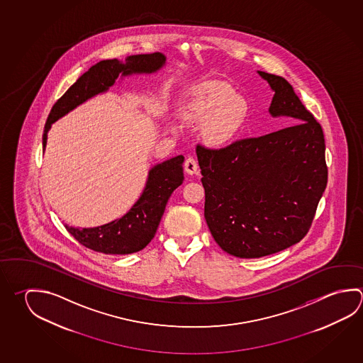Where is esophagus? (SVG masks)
<instances>
[{
  "label": "esophagus",
  "mask_w": 363,
  "mask_h": 363,
  "mask_svg": "<svg viewBox=\"0 0 363 363\" xmlns=\"http://www.w3.org/2000/svg\"><path fill=\"white\" fill-rule=\"evenodd\" d=\"M197 169H199V164H197L196 160H194V158H187L186 162H184V171L187 174H195L197 172Z\"/></svg>",
  "instance_id": "1"
}]
</instances>
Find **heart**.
<instances>
[{
  "instance_id": "obj_1",
  "label": "heart",
  "mask_w": 363,
  "mask_h": 363,
  "mask_svg": "<svg viewBox=\"0 0 363 363\" xmlns=\"http://www.w3.org/2000/svg\"><path fill=\"white\" fill-rule=\"evenodd\" d=\"M190 121H205L203 138L213 147L227 144L238 134L247 116V104L222 82L201 85L184 107Z\"/></svg>"
}]
</instances>
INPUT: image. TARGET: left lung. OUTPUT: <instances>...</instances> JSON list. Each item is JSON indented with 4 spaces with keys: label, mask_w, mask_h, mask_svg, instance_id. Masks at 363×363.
I'll list each match as a JSON object with an SVG mask.
<instances>
[{
    "label": "left lung",
    "mask_w": 363,
    "mask_h": 363,
    "mask_svg": "<svg viewBox=\"0 0 363 363\" xmlns=\"http://www.w3.org/2000/svg\"><path fill=\"white\" fill-rule=\"evenodd\" d=\"M274 90L269 112L299 122L222 149L197 145L203 216L227 254L256 259L301 241L328 184L323 128L284 77L257 71Z\"/></svg>",
    "instance_id": "1"
}]
</instances>
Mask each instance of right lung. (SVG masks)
Here are the masks:
<instances>
[{"mask_svg": "<svg viewBox=\"0 0 363 363\" xmlns=\"http://www.w3.org/2000/svg\"><path fill=\"white\" fill-rule=\"evenodd\" d=\"M166 64V57L160 52L149 55L128 56L125 62L118 60H103L72 84L64 96L55 103L47 118L43 134V152L47 134L53 122L77 108L91 96L104 93L115 84L118 75L152 74ZM184 155H177L154 166L149 171L147 186L140 199L125 216L113 222L94 228H65L79 243L96 252L111 255L134 254L152 241L173 191L184 182Z\"/></svg>", "mask_w": 363, "mask_h": 363, "instance_id": "add662e5", "label": "right lung"}]
</instances>
